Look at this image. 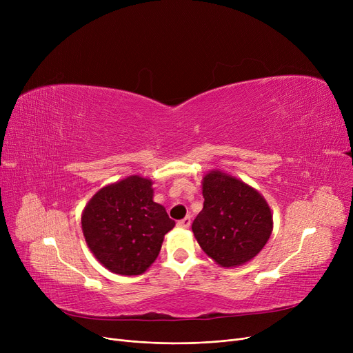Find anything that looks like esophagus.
<instances>
[{
    "label": "esophagus",
    "mask_w": 353,
    "mask_h": 353,
    "mask_svg": "<svg viewBox=\"0 0 353 353\" xmlns=\"http://www.w3.org/2000/svg\"><path fill=\"white\" fill-rule=\"evenodd\" d=\"M190 225H192V217H190V216L184 217V219H181V220L177 221V226H179V228H183V229L190 228Z\"/></svg>",
    "instance_id": "1"
}]
</instances>
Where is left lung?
Masks as SVG:
<instances>
[{
  "label": "left lung",
  "instance_id": "obj_1",
  "mask_svg": "<svg viewBox=\"0 0 353 353\" xmlns=\"http://www.w3.org/2000/svg\"><path fill=\"white\" fill-rule=\"evenodd\" d=\"M203 210L192 230L200 248L223 268L243 265L268 243L273 219L263 196L219 170L203 177Z\"/></svg>",
  "mask_w": 353,
  "mask_h": 353
}]
</instances>
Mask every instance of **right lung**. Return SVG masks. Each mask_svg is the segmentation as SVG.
<instances>
[{
  "mask_svg": "<svg viewBox=\"0 0 353 353\" xmlns=\"http://www.w3.org/2000/svg\"><path fill=\"white\" fill-rule=\"evenodd\" d=\"M165 209L153 201L152 180L127 177L99 190L81 216L85 242L108 270L140 274L160 253L164 234L174 228Z\"/></svg>",
  "mask_w": 353,
  "mask_h": 353,
  "instance_id": "add662e5",
  "label": "right lung"
}]
</instances>
